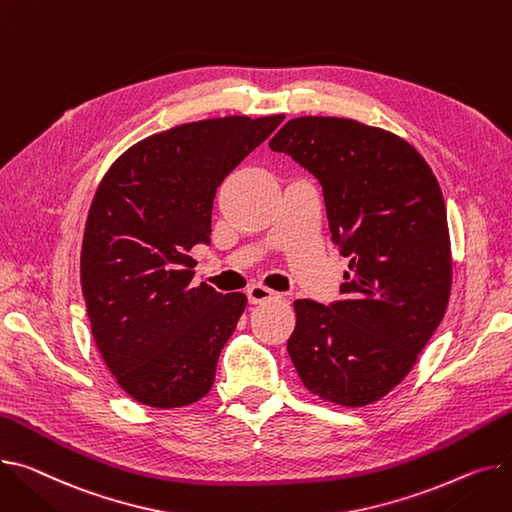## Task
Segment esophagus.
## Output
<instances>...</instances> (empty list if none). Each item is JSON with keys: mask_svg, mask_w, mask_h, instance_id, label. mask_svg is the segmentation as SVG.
<instances>
[{"mask_svg": "<svg viewBox=\"0 0 512 512\" xmlns=\"http://www.w3.org/2000/svg\"><path fill=\"white\" fill-rule=\"evenodd\" d=\"M247 296H249V302L251 304H261V302H267V300H274V298H280L278 292L269 290L265 286H251L247 290Z\"/></svg>", "mask_w": 512, "mask_h": 512, "instance_id": "34e87169", "label": "esophagus"}]
</instances>
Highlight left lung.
Segmentation results:
<instances>
[{"instance_id": "obj_1", "label": "left lung", "mask_w": 512, "mask_h": 512, "mask_svg": "<svg viewBox=\"0 0 512 512\" xmlns=\"http://www.w3.org/2000/svg\"><path fill=\"white\" fill-rule=\"evenodd\" d=\"M269 148L319 179L331 236L350 257L344 300H294L288 354L313 395L342 407L379 401L410 374L449 304L438 181L399 135L344 117L290 119Z\"/></svg>"}]
</instances>
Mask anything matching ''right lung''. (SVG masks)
<instances>
[{
	"mask_svg": "<svg viewBox=\"0 0 512 512\" xmlns=\"http://www.w3.org/2000/svg\"><path fill=\"white\" fill-rule=\"evenodd\" d=\"M284 115L214 117L148 135L96 187L80 280L94 344L138 403L173 410L206 397L243 292L191 286L189 251L210 243L216 189Z\"/></svg>",
	"mask_w": 512,
	"mask_h": 512,
	"instance_id": "right-lung-1",
	"label": "right lung"
}]
</instances>
